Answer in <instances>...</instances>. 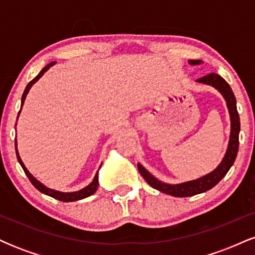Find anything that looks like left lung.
<instances>
[{"instance_id":"obj_1","label":"left lung","mask_w":255,"mask_h":255,"mask_svg":"<svg viewBox=\"0 0 255 255\" xmlns=\"http://www.w3.org/2000/svg\"><path fill=\"white\" fill-rule=\"evenodd\" d=\"M200 60H191L189 64H200ZM198 83L210 85V86L217 89L219 92L222 93L225 102H227L228 110L230 114V121H231V131H230V139H229V145H228V150L225 152V156L222 162L219 163V165L215 170L210 172V174L205 175V176L197 178V180L188 181V182L178 183V184H168L162 182V181L157 180L156 177H153L141 164H137V169L139 172L141 174V176L145 178V181L150 184L151 187H153L157 191L165 193V194L172 195V197H178V198H186V197H192V195L200 194L209 189L213 188V187L217 184L219 181L223 178L227 172L229 171L231 165L235 162V158L238 156L239 151V133H240V118L238 113V108H236V99L234 96L233 91L229 84L224 80L221 75L216 74V73H211V74H207L205 77L198 79Z\"/></svg>"}]
</instances>
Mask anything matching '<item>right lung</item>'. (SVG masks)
Returning a JSON list of instances; mask_svg holds the SVG:
<instances>
[{"mask_svg": "<svg viewBox=\"0 0 255 255\" xmlns=\"http://www.w3.org/2000/svg\"><path fill=\"white\" fill-rule=\"evenodd\" d=\"M55 63H56V62H50L49 64H46V66L44 67L42 71H40L39 74H38L37 77L33 79V80H31L30 83L27 84V86H26L24 93H22L21 107H22V105H24L26 95H27V93H28V91H30V89L32 87V85H33L34 83H37V81L39 80L40 78H42V75L44 74V73L48 71V69L50 68V67L54 66ZM20 111H21V109H20ZM20 111H19V114H20ZM15 146H16V140H15ZM15 151H16L17 160H19V163H20V165H21V168L24 169L26 176L28 177V180L31 181V183L33 184L34 187H36L38 191L44 193V194L49 195V197H51V198H54V199H57V200H60V201H64V203H68V201H77V200H81V199H84V198L90 197V195H92L93 193L97 191V187H98V171H97V174H96L95 178H93L92 182H91L87 187H85V188L80 189V191H78V192L63 193V192H57V191H54V189L48 188V187H45L43 183H40L39 181L36 180V178L32 176V175L30 174V171H28L27 169H26V166L24 165V163H22L21 158H20V156H19V152H17V148H15Z\"/></svg>", "mask_w": 255, "mask_h": 255, "instance_id": "1", "label": "right lung"}]
</instances>
